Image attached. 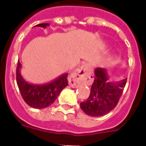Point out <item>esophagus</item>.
I'll return each mask as SVG.
<instances>
[{
  "mask_svg": "<svg viewBox=\"0 0 146 146\" xmlns=\"http://www.w3.org/2000/svg\"><path fill=\"white\" fill-rule=\"evenodd\" d=\"M90 72V68L88 64H84L79 67L69 77V84L72 88H77L86 82V76Z\"/></svg>",
  "mask_w": 146,
  "mask_h": 146,
  "instance_id": "34e87169",
  "label": "esophagus"
}]
</instances>
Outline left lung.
Masks as SVG:
<instances>
[{"mask_svg": "<svg viewBox=\"0 0 146 146\" xmlns=\"http://www.w3.org/2000/svg\"><path fill=\"white\" fill-rule=\"evenodd\" d=\"M94 83L86 101L80 103V108L88 115L99 117L107 114L116 107L123 94L127 78L119 82H109L106 69H95Z\"/></svg>", "mask_w": 146, "mask_h": 146, "instance_id": "obj_1", "label": "left lung"}]
</instances>
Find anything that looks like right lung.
Instances as JSON below:
<instances>
[{"label":"right lung","mask_w":146,"mask_h":146,"mask_svg":"<svg viewBox=\"0 0 146 146\" xmlns=\"http://www.w3.org/2000/svg\"><path fill=\"white\" fill-rule=\"evenodd\" d=\"M49 25L48 23H42L35 25V27L45 28ZM20 68L21 64L18 60L16 72L17 83L23 99L31 108L42 109L50 106L57 99L60 91L68 86V73L60 76L55 80L46 84H30L22 77Z\"/></svg>","instance_id":"add662e5"}]
</instances>
